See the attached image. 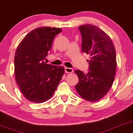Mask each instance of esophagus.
Returning a JSON list of instances; mask_svg holds the SVG:
<instances>
[{
	"label": "esophagus",
	"instance_id": "esophagus-1",
	"mask_svg": "<svg viewBox=\"0 0 133 133\" xmlns=\"http://www.w3.org/2000/svg\"><path fill=\"white\" fill-rule=\"evenodd\" d=\"M74 71L73 69L69 68H65V72L66 73H72Z\"/></svg>",
	"mask_w": 133,
	"mask_h": 133
}]
</instances>
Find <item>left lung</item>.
Here are the masks:
<instances>
[{"label":"left lung","mask_w":133,"mask_h":133,"mask_svg":"<svg viewBox=\"0 0 133 133\" xmlns=\"http://www.w3.org/2000/svg\"><path fill=\"white\" fill-rule=\"evenodd\" d=\"M82 38L81 50L91 55L87 74L75 70L79 81L75 89L80 96L89 102H97L107 94L114 80L116 54L108 35L91 24L79 26Z\"/></svg>","instance_id":"1"}]
</instances>
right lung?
<instances>
[{"label":"right lung","instance_id":"right-lung-1","mask_svg":"<svg viewBox=\"0 0 133 133\" xmlns=\"http://www.w3.org/2000/svg\"><path fill=\"white\" fill-rule=\"evenodd\" d=\"M61 31V28L49 26L36 28L17 47L15 56L16 80L29 101L41 103L48 100L64 74V67L45 62L54 39Z\"/></svg>","mask_w":133,"mask_h":133}]
</instances>
